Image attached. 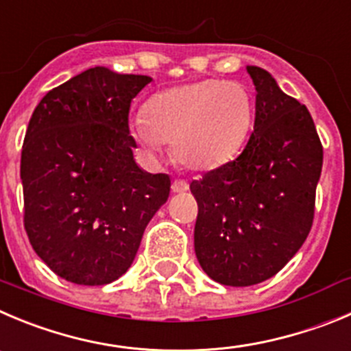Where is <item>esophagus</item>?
<instances>
[{"mask_svg":"<svg viewBox=\"0 0 351 351\" xmlns=\"http://www.w3.org/2000/svg\"><path fill=\"white\" fill-rule=\"evenodd\" d=\"M171 191L175 192V194H180V192H186V191H189V183H186L185 180H175V182L171 183Z\"/></svg>","mask_w":351,"mask_h":351,"instance_id":"esophagus-1","label":"esophagus"}]
</instances>
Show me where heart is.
I'll use <instances>...</instances> for the list:
<instances>
[{"label": "heart", "mask_w": 351, "mask_h": 351, "mask_svg": "<svg viewBox=\"0 0 351 351\" xmlns=\"http://www.w3.org/2000/svg\"><path fill=\"white\" fill-rule=\"evenodd\" d=\"M251 123L253 100L242 84L202 80L150 97L131 133L149 152L173 143L183 166L209 169L241 149Z\"/></svg>", "instance_id": "b5f03b06"}]
</instances>
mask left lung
<instances>
[{"instance_id":"8db88e82","label":"left lung","mask_w":351,"mask_h":351,"mask_svg":"<svg viewBox=\"0 0 351 351\" xmlns=\"http://www.w3.org/2000/svg\"><path fill=\"white\" fill-rule=\"evenodd\" d=\"M247 72L256 88L250 142L191 183L199 206L195 256L213 280L232 287L274 277L306 241L324 157L308 109L265 69Z\"/></svg>"}]
</instances>
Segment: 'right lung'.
<instances>
[{
  "mask_svg": "<svg viewBox=\"0 0 351 351\" xmlns=\"http://www.w3.org/2000/svg\"><path fill=\"white\" fill-rule=\"evenodd\" d=\"M152 81L107 67L48 91L32 112L21 157L24 227L58 277L104 286L131 267L171 180L133 159L131 100Z\"/></svg>",
  "mask_w": 351,
  "mask_h": 351,
  "instance_id": "obj_1",
  "label": "right lung"
}]
</instances>
